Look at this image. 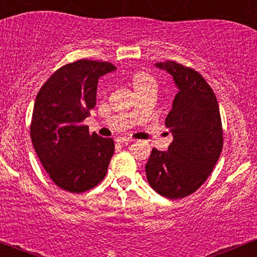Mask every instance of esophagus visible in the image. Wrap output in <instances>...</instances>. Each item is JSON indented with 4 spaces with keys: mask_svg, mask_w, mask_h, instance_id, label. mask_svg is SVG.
Here are the masks:
<instances>
[{
    "mask_svg": "<svg viewBox=\"0 0 257 257\" xmlns=\"http://www.w3.org/2000/svg\"><path fill=\"white\" fill-rule=\"evenodd\" d=\"M133 141V139L131 138H125V137H119L116 139V143L119 144V145H128Z\"/></svg>",
    "mask_w": 257,
    "mask_h": 257,
    "instance_id": "obj_1",
    "label": "esophagus"
}]
</instances>
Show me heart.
Masks as SVG:
<instances>
[{
	"label": "heart",
	"mask_w": 257,
	"mask_h": 257,
	"mask_svg": "<svg viewBox=\"0 0 257 257\" xmlns=\"http://www.w3.org/2000/svg\"><path fill=\"white\" fill-rule=\"evenodd\" d=\"M132 82L134 85L135 90H140L143 88L150 87V85H156V79L152 75L145 71H138L132 76Z\"/></svg>",
	"instance_id": "b5f03b06"
}]
</instances>
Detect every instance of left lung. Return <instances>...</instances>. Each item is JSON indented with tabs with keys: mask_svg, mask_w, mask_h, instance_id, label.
Segmentation results:
<instances>
[{
	"mask_svg": "<svg viewBox=\"0 0 257 257\" xmlns=\"http://www.w3.org/2000/svg\"><path fill=\"white\" fill-rule=\"evenodd\" d=\"M156 66L173 76L179 91L166 118L173 141L168 151L152 150L146 176L161 196L180 199L196 192L219 161L223 145L220 108L213 89L196 70L172 60Z\"/></svg>",
	"mask_w": 257,
	"mask_h": 257,
	"instance_id": "left-lung-1",
	"label": "left lung"
}]
</instances>
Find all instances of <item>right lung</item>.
<instances>
[{
  "instance_id": "add662e5",
  "label": "right lung",
  "mask_w": 257,
  "mask_h": 257,
  "mask_svg": "<svg viewBox=\"0 0 257 257\" xmlns=\"http://www.w3.org/2000/svg\"><path fill=\"white\" fill-rule=\"evenodd\" d=\"M114 70L107 61L88 59L64 65L47 79L35 100L32 145L53 182L71 193L100 184L113 156V140L90 134L83 120L96 104L99 77Z\"/></svg>"
}]
</instances>
